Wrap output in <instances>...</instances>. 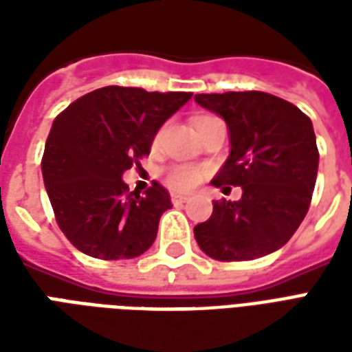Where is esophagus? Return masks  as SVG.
Instances as JSON below:
<instances>
[{
  "mask_svg": "<svg viewBox=\"0 0 352 352\" xmlns=\"http://www.w3.org/2000/svg\"><path fill=\"white\" fill-rule=\"evenodd\" d=\"M186 196H183V194H171V201L175 204V206H179V204H184L186 201Z\"/></svg>",
  "mask_w": 352,
  "mask_h": 352,
  "instance_id": "obj_1",
  "label": "esophagus"
}]
</instances>
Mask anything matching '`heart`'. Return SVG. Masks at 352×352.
Masks as SVG:
<instances>
[{
  "instance_id": "obj_1",
  "label": "heart",
  "mask_w": 352,
  "mask_h": 352,
  "mask_svg": "<svg viewBox=\"0 0 352 352\" xmlns=\"http://www.w3.org/2000/svg\"><path fill=\"white\" fill-rule=\"evenodd\" d=\"M201 118H206V116L196 118V122H199ZM160 135L162 130L154 135V146L158 145ZM199 179H201V171H199L198 168H194V166H173V168H169L168 173H166V184H168L169 188H173V190H190L192 186L198 183Z\"/></svg>"
}]
</instances>
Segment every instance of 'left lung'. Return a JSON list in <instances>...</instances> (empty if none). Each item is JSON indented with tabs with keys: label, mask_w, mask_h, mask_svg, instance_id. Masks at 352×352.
Masks as SVG:
<instances>
[{
	"label": "left lung",
	"mask_w": 352,
	"mask_h": 352,
	"mask_svg": "<svg viewBox=\"0 0 352 352\" xmlns=\"http://www.w3.org/2000/svg\"><path fill=\"white\" fill-rule=\"evenodd\" d=\"M194 100L228 126L230 156L211 184L243 190L237 201H213V214L194 226L199 249L221 262L277 251L305 219L317 181L309 116L290 101L254 90L196 94Z\"/></svg>",
	"instance_id": "1"
}]
</instances>
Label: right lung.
Masks as SVG:
<instances>
[{
    "label": "right lung",
    "instance_id": "obj_1",
    "mask_svg": "<svg viewBox=\"0 0 352 352\" xmlns=\"http://www.w3.org/2000/svg\"><path fill=\"white\" fill-rule=\"evenodd\" d=\"M192 92L103 87L85 94L54 118L41 169L50 206L65 237L101 260L135 258L151 249L171 207L158 183L139 196L122 181L151 153L154 135Z\"/></svg>",
    "mask_w": 352,
    "mask_h": 352
}]
</instances>
